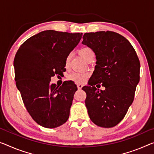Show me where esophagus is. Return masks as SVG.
I'll return each mask as SVG.
<instances>
[{
  "instance_id": "34e87169",
  "label": "esophagus",
  "mask_w": 154,
  "mask_h": 154,
  "mask_svg": "<svg viewBox=\"0 0 154 154\" xmlns=\"http://www.w3.org/2000/svg\"><path fill=\"white\" fill-rule=\"evenodd\" d=\"M77 87H78V89H81L82 87H83V85H82V84H79L77 85Z\"/></svg>"
}]
</instances>
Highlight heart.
Returning <instances> with one entry per match:
<instances>
[{
    "label": "heart",
    "instance_id": "heart-1",
    "mask_svg": "<svg viewBox=\"0 0 154 154\" xmlns=\"http://www.w3.org/2000/svg\"><path fill=\"white\" fill-rule=\"evenodd\" d=\"M79 53L82 57H83L85 60H88L89 58H91L94 56V53L93 50L91 48H89L88 47H82L81 49H80L79 50ZM71 60V54L68 55L67 58L65 59V67L67 68L69 67V62ZM88 75L85 73H78V72H73L72 74H70L68 75V79L70 80H72L76 83H80L82 82L87 79Z\"/></svg>",
    "mask_w": 154,
    "mask_h": 154
}]
</instances>
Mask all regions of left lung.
<instances>
[{
	"label": "left lung",
	"mask_w": 154,
	"mask_h": 154,
	"mask_svg": "<svg viewBox=\"0 0 154 154\" xmlns=\"http://www.w3.org/2000/svg\"><path fill=\"white\" fill-rule=\"evenodd\" d=\"M82 38V43L93 50L96 58L88 85L82 88L87 94V112L94 124L110 128L123 119L133 103L140 61L128 40L118 33H85ZM98 83H103L105 91L94 87Z\"/></svg>",
	"instance_id": "1"
}]
</instances>
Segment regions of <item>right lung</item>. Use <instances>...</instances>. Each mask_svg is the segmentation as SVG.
<instances>
[{"instance_id":"1","label":"right lung","mask_w":154,"mask_h":154,"mask_svg":"<svg viewBox=\"0 0 154 154\" xmlns=\"http://www.w3.org/2000/svg\"><path fill=\"white\" fill-rule=\"evenodd\" d=\"M82 33L46 30L21 45L14 58L16 87L24 105L35 122L45 128L58 127L69 116L77 87L65 81L51 84V78L65 70L67 56L81 39Z\"/></svg>"}]
</instances>
